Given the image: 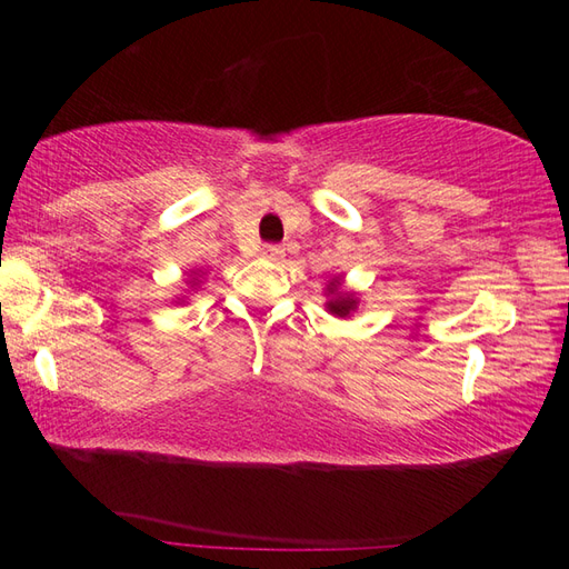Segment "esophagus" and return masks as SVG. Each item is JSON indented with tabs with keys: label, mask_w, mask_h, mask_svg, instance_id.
<instances>
[{
	"label": "esophagus",
	"mask_w": 569,
	"mask_h": 569,
	"mask_svg": "<svg viewBox=\"0 0 569 569\" xmlns=\"http://www.w3.org/2000/svg\"><path fill=\"white\" fill-rule=\"evenodd\" d=\"M263 259H271V261H281L286 257V249L281 244H263L261 249Z\"/></svg>",
	"instance_id": "esophagus-1"
}]
</instances>
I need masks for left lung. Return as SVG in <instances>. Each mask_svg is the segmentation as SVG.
I'll return each instance as SVG.
<instances>
[{
	"label": "left lung",
	"mask_w": 569,
	"mask_h": 569,
	"mask_svg": "<svg viewBox=\"0 0 569 569\" xmlns=\"http://www.w3.org/2000/svg\"><path fill=\"white\" fill-rule=\"evenodd\" d=\"M328 293H332V300H328V308L335 312V316L345 318L357 308L355 296L340 291V278H332V283L328 286Z\"/></svg>",
	"instance_id": "obj_1"
}]
</instances>
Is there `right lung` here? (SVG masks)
<instances>
[{"label":"right lung","mask_w":569,"mask_h":569,"mask_svg":"<svg viewBox=\"0 0 569 569\" xmlns=\"http://www.w3.org/2000/svg\"><path fill=\"white\" fill-rule=\"evenodd\" d=\"M196 281H198V278H192V281H190V283H192V286H196Z\"/></svg>","instance_id":"add662e5"}]
</instances>
